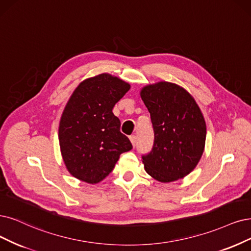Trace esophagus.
Returning <instances> with one entry per match:
<instances>
[{
  "mask_svg": "<svg viewBox=\"0 0 251 251\" xmlns=\"http://www.w3.org/2000/svg\"><path fill=\"white\" fill-rule=\"evenodd\" d=\"M129 138H130V142H131L132 146L135 147V145H136V136L135 135H131Z\"/></svg>",
  "mask_w": 251,
  "mask_h": 251,
  "instance_id": "obj_1",
  "label": "esophagus"
}]
</instances>
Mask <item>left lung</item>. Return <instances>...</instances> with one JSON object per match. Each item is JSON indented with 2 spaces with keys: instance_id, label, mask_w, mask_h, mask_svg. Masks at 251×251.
I'll list each match as a JSON object with an SVG mask.
<instances>
[{
  "instance_id": "obj_1",
  "label": "left lung",
  "mask_w": 251,
  "mask_h": 251,
  "mask_svg": "<svg viewBox=\"0 0 251 251\" xmlns=\"http://www.w3.org/2000/svg\"><path fill=\"white\" fill-rule=\"evenodd\" d=\"M141 97L154 129L153 149L143 155L146 172L162 183L184 178L205 149L207 128L199 105L184 88L168 81L144 87Z\"/></svg>"
}]
</instances>
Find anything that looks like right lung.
Segmentation results:
<instances>
[{
  "mask_svg": "<svg viewBox=\"0 0 251 251\" xmlns=\"http://www.w3.org/2000/svg\"><path fill=\"white\" fill-rule=\"evenodd\" d=\"M129 89L128 82L101 73L81 81L72 93L61 117L59 142L64 163L73 177L99 183L114 170L120 155L132 149L113 113Z\"/></svg>",
  "mask_w": 251,
  "mask_h": 251,
  "instance_id": "right-lung-1",
  "label": "right lung"
}]
</instances>
